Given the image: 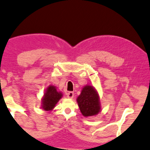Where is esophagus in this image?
I'll use <instances>...</instances> for the list:
<instances>
[{
	"label": "esophagus",
	"instance_id": "1",
	"mask_svg": "<svg viewBox=\"0 0 150 150\" xmlns=\"http://www.w3.org/2000/svg\"><path fill=\"white\" fill-rule=\"evenodd\" d=\"M67 97H68V98H69V99H72L74 97V93L72 92V91H69V92L67 93Z\"/></svg>",
	"mask_w": 150,
	"mask_h": 150
}]
</instances>
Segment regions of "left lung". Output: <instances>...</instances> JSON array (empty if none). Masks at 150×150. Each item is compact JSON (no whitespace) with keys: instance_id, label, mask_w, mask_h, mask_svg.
Instances as JSON below:
<instances>
[{"instance_id":"1","label":"left lung","mask_w":150,"mask_h":150,"mask_svg":"<svg viewBox=\"0 0 150 150\" xmlns=\"http://www.w3.org/2000/svg\"><path fill=\"white\" fill-rule=\"evenodd\" d=\"M76 101L80 112L85 117L96 116L101 110L99 93L93 86H83Z\"/></svg>"}]
</instances>
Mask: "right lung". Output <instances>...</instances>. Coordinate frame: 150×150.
Instances as JSON below:
<instances>
[{
  "label": "right lung",
  "instance_id": "right-lung-1",
  "mask_svg": "<svg viewBox=\"0 0 150 150\" xmlns=\"http://www.w3.org/2000/svg\"><path fill=\"white\" fill-rule=\"evenodd\" d=\"M62 97L63 93L58 90L57 87L52 85L49 86L41 99V108L47 111H51Z\"/></svg>",
  "mask_w": 150,
  "mask_h": 150
}]
</instances>
